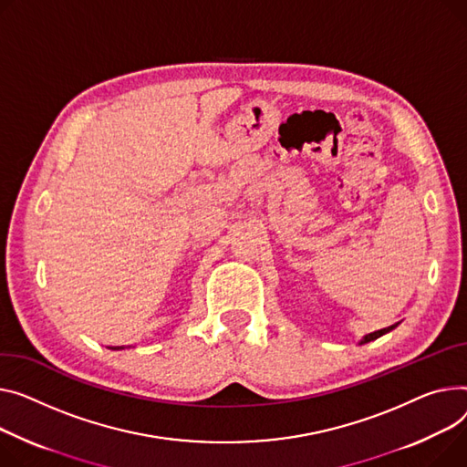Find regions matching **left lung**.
Listing matches in <instances>:
<instances>
[{"mask_svg":"<svg viewBox=\"0 0 467 467\" xmlns=\"http://www.w3.org/2000/svg\"><path fill=\"white\" fill-rule=\"evenodd\" d=\"M400 323H394V325H390V327H387V328H381V330H376V332H369V334H366V336H362V339L358 341V346H364V344H368V341H374V339H378V337H381L383 334H387V332H390V330H394L396 327H398Z\"/></svg>","mask_w":467,"mask_h":467,"instance_id":"1","label":"left lung"}]
</instances>
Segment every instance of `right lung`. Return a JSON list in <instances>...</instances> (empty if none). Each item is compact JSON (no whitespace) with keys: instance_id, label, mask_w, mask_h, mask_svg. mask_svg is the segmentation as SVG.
I'll return each mask as SVG.
<instances>
[{"instance_id":"right-lung-1","label":"right lung","mask_w":467,"mask_h":467,"mask_svg":"<svg viewBox=\"0 0 467 467\" xmlns=\"http://www.w3.org/2000/svg\"><path fill=\"white\" fill-rule=\"evenodd\" d=\"M109 349H112V351H119V349H126V348L119 346V348H109Z\"/></svg>"}]
</instances>
